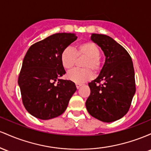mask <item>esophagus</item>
I'll return each instance as SVG.
<instances>
[{"mask_svg": "<svg viewBox=\"0 0 151 151\" xmlns=\"http://www.w3.org/2000/svg\"><path fill=\"white\" fill-rule=\"evenodd\" d=\"M81 86H82V85H81V84H76V88H77L78 89H79V88H80L81 87Z\"/></svg>", "mask_w": 151, "mask_h": 151, "instance_id": "esophagus-1", "label": "esophagus"}]
</instances>
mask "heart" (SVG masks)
Here are the masks:
<instances>
[{"mask_svg": "<svg viewBox=\"0 0 151 151\" xmlns=\"http://www.w3.org/2000/svg\"><path fill=\"white\" fill-rule=\"evenodd\" d=\"M100 50L96 44L93 42H86L79 44L73 48L68 47L62 51L60 60L63 67L70 70L75 66L78 58H86L82 63L83 69H74L68 73V79L80 84L90 81L93 76L92 70L98 73L101 70Z\"/></svg>", "mask_w": 151, "mask_h": 151, "instance_id": "heart-1", "label": "heart"}]
</instances>
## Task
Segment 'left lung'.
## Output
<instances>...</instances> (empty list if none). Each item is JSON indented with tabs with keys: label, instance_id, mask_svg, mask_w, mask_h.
I'll use <instances>...</instances> for the list:
<instances>
[{
	"label": "left lung",
	"instance_id": "obj_1",
	"mask_svg": "<svg viewBox=\"0 0 151 151\" xmlns=\"http://www.w3.org/2000/svg\"><path fill=\"white\" fill-rule=\"evenodd\" d=\"M91 39L102 49L106 60L97 78L88 83L86 108L96 119L111 123L130 108L135 93L133 64L126 49L108 35L92 33Z\"/></svg>",
	"mask_w": 151,
	"mask_h": 151
}]
</instances>
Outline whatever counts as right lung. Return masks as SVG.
I'll return each mask as SVG.
<instances>
[{
  "instance_id": "1",
  "label": "right lung",
  "mask_w": 151,
  "mask_h": 151,
  "mask_svg": "<svg viewBox=\"0 0 151 151\" xmlns=\"http://www.w3.org/2000/svg\"><path fill=\"white\" fill-rule=\"evenodd\" d=\"M77 38L74 33H55L32 45L25 54L18 83L23 106L35 118L60 116L77 90L73 82L60 78L65 73L62 51Z\"/></svg>"
}]
</instances>
